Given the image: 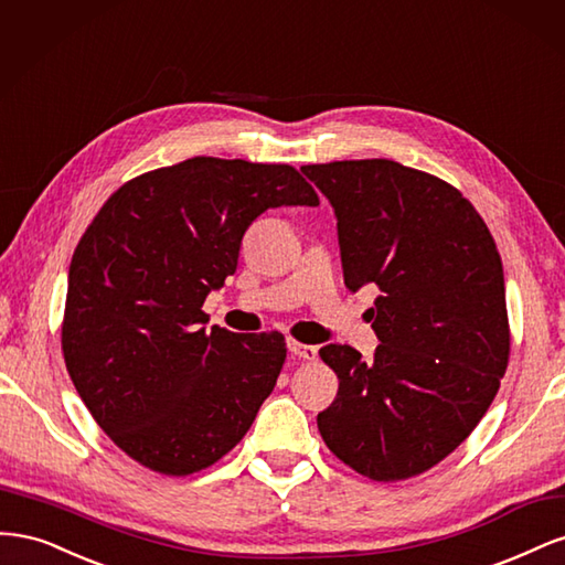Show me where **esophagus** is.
Segmentation results:
<instances>
[{"label": "esophagus", "mask_w": 565, "mask_h": 565, "mask_svg": "<svg viewBox=\"0 0 565 565\" xmlns=\"http://www.w3.org/2000/svg\"><path fill=\"white\" fill-rule=\"evenodd\" d=\"M287 349H289V353L303 358V361H316V358H318V347L301 344V341H295V339L287 341Z\"/></svg>", "instance_id": "esophagus-1"}]
</instances>
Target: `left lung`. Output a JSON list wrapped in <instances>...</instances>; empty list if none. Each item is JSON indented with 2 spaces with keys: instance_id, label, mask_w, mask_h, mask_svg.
I'll use <instances>...</instances> for the list:
<instances>
[{
  "instance_id": "8db88e82",
  "label": "left lung",
  "mask_w": 565,
  "mask_h": 565,
  "mask_svg": "<svg viewBox=\"0 0 565 565\" xmlns=\"http://www.w3.org/2000/svg\"><path fill=\"white\" fill-rule=\"evenodd\" d=\"M337 216L344 282L377 285L365 363L320 358L339 377L320 436L372 481H405L446 459L490 407L509 363L504 273L486 221L455 185L393 160L306 164Z\"/></svg>"
}]
</instances>
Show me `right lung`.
Segmentation results:
<instances>
[{
    "instance_id": "right-lung-1",
    "label": "right lung",
    "mask_w": 565,
    "mask_h": 565,
    "mask_svg": "<svg viewBox=\"0 0 565 565\" xmlns=\"http://www.w3.org/2000/svg\"><path fill=\"white\" fill-rule=\"evenodd\" d=\"M318 202L295 167L221 158L152 169L106 200L73 254L61 347L119 450L188 476L243 440L278 382L285 337L204 330L202 303L235 273L256 216Z\"/></svg>"
}]
</instances>
